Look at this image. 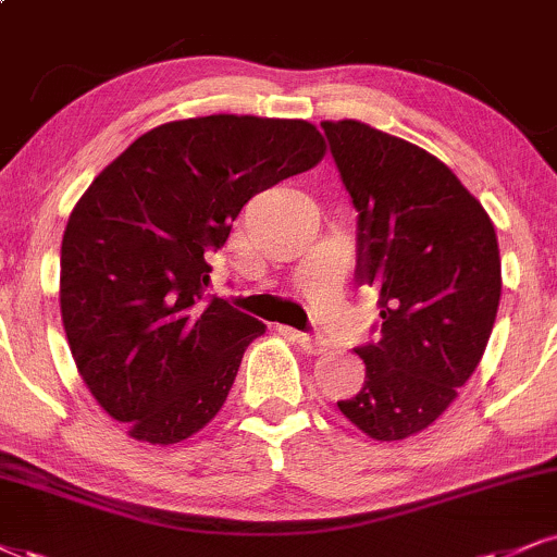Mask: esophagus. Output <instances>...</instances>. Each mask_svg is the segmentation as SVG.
I'll list each match as a JSON object with an SVG mask.
<instances>
[{"label":"esophagus","instance_id":"esophagus-1","mask_svg":"<svg viewBox=\"0 0 557 557\" xmlns=\"http://www.w3.org/2000/svg\"><path fill=\"white\" fill-rule=\"evenodd\" d=\"M281 331H284V335H289L292 341H297L301 348H305L307 354H312V356H320V354H325L327 351V341H322V338H314V335H310V333H299V331H292V327H281Z\"/></svg>","mask_w":557,"mask_h":557}]
</instances>
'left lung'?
I'll list each match as a JSON object with an SVG mask.
<instances>
[{
    "label": "left lung",
    "mask_w": 557,
    "mask_h": 557,
    "mask_svg": "<svg viewBox=\"0 0 557 557\" xmlns=\"http://www.w3.org/2000/svg\"><path fill=\"white\" fill-rule=\"evenodd\" d=\"M359 211L356 278L380 292L382 338L341 413L376 442L429 429L488 346L500 299L491 216L442 160L361 121H322Z\"/></svg>",
    "instance_id": "obj_1"
}]
</instances>
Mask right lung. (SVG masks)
Listing matches in <instances>:
<instances>
[{
  "label": "right lung",
  "instance_id": "add662e5",
  "mask_svg": "<svg viewBox=\"0 0 557 557\" xmlns=\"http://www.w3.org/2000/svg\"><path fill=\"white\" fill-rule=\"evenodd\" d=\"M310 121L203 115L139 136L95 177L61 239V322L77 372L128 436L177 444L230 395L265 325L203 294L243 206L312 170Z\"/></svg>",
  "mask_w": 557,
  "mask_h": 557
}]
</instances>
